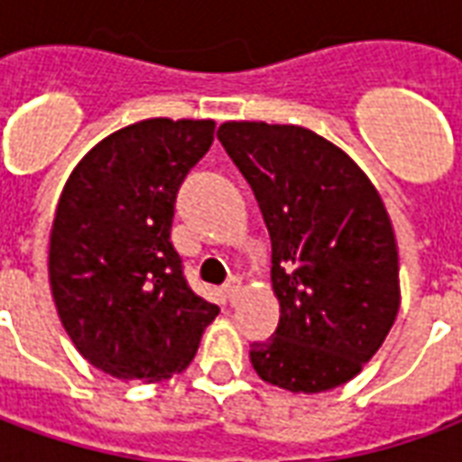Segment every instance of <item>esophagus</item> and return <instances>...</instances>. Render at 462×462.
Listing matches in <instances>:
<instances>
[{
    "mask_svg": "<svg viewBox=\"0 0 462 462\" xmlns=\"http://www.w3.org/2000/svg\"><path fill=\"white\" fill-rule=\"evenodd\" d=\"M240 287H242L240 277H230V280L225 282V287H222V290H225V297H227L230 301H235L237 300V294H240Z\"/></svg>",
    "mask_w": 462,
    "mask_h": 462,
    "instance_id": "1",
    "label": "esophagus"
}]
</instances>
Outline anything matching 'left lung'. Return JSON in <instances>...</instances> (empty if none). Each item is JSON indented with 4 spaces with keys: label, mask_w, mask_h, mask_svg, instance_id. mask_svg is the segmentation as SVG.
Returning <instances> with one entry per match:
<instances>
[{
    "label": "left lung",
    "mask_w": 462,
    "mask_h": 462,
    "mask_svg": "<svg viewBox=\"0 0 462 462\" xmlns=\"http://www.w3.org/2000/svg\"><path fill=\"white\" fill-rule=\"evenodd\" d=\"M217 138L250 182L272 240L280 324L252 344V366L291 393L346 383L381 348L401 304L396 235L381 195L310 128L227 121Z\"/></svg>",
    "instance_id": "left-lung-1"
}]
</instances>
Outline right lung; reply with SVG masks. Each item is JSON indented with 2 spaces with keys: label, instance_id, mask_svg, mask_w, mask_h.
<instances>
[{
  "label": "right lung",
  "instance_id": "1",
  "mask_svg": "<svg viewBox=\"0 0 462 462\" xmlns=\"http://www.w3.org/2000/svg\"><path fill=\"white\" fill-rule=\"evenodd\" d=\"M215 121L148 118L96 143L69 175L49 240L59 319L79 354L121 381L180 374L220 310L171 242L175 198Z\"/></svg>",
  "mask_w": 462,
  "mask_h": 462
}]
</instances>
